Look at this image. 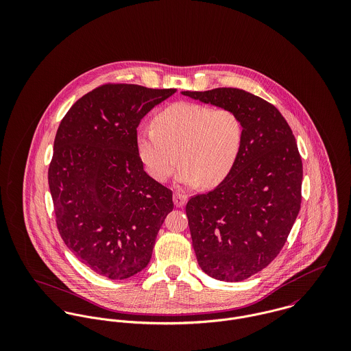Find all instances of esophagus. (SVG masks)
<instances>
[{"label":"esophagus","mask_w":351,"mask_h":351,"mask_svg":"<svg viewBox=\"0 0 351 351\" xmlns=\"http://www.w3.org/2000/svg\"><path fill=\"white\" fill-rule=\"evenodd\" d=\"M173 201H174V205H176V206L181 208V206H184V205L186 204V201H188V196H186V195H184V193H181V192H174V195H173Z\"/></svg>","instance_id":"obj_1"}]
</instances>
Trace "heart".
Instances as JSON below:
<instances>
[{
	"mask_svg": "<svg viewBox=\"0 0 351 351\" xmlns=\"http://www.w3.org/2000/svg\"><path fill=\"white\" fill-rule=\"evenodd\" d=\"M242 141L243 124L235 110L178 102L159 112L154 127L138 132L136 149L155 181L169 180L180 159V184L212 186L234 167Z\"/></svg>",
	"mask_w": 351,
	"mask_h": 351,
	"instance_id": "heart-1",
	"label": "heart"
}]
</instances>
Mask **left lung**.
Masks as SVG:
<instances>
[{"mask_svg":"<svg viewBox=\"0 0 351 351\" xmlns=\"http://www.w3.org/2000/svg\"><path fill=\"white\" fill-rule=\"evenodd\" d=\"M235 110L243 141L227 177L191 197L186 216L202 271L228 282L265 269L284 247L301 204L302 162L293 132L270 102L235 88L182 92Z\"/></svg>","mask_w":351,"mask_h":351,"instance_id":"1","label":"left lung"}]
</instances>
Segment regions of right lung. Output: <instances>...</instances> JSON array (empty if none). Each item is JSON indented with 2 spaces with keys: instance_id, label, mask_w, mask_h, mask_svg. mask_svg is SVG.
I'll list each match as a JSON object with an SVG mask.
<instances>
[{
  "instance_id": "right-lung-1",
  "label": "right lung",
  "mask_w": 351,
  "mask_h": 351,
  "mask_svg": "<svg viewBox=\"0 0 351 351\" xmlns=\"http://www.w3.org/2000/svg\"><path fill=\"white\" fill-rule=\"evenodd\" d=\"M176 89L106 84L77 101L53 141L49 185L58 231L95 273L124 280L150 262L173 192L145 171L141 120Z\"/></svg>"
}]
</instances>
